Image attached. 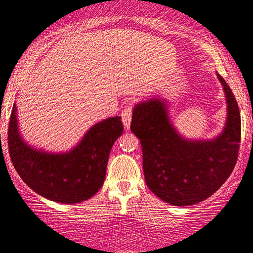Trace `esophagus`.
<instances>
[{"mask_svg":"<svg viewBox=\"0 0 253 253\" xmlns=\"http://www.w3.org/2000/svg\"><path fill=\"white\" fill-rule=\"evenodd\" d=\"M132 113H133V107L132 104H127L125 106V109L121 112V120H123L124 126L126 129H129L130 126V121H132Z\"/></svg>","mask_w":253,"mask_h":253,"instance_id":"obj_1","label":"esophagus"}]
</instances>
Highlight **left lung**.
<instances>
[{
    "mask_svg": "<svg viewBox=\"0 0 253 253\" xmlns=\"http://www.w3.org/2000/svg\"><path fill=\"white\" fill-rule=\"evenodd\" d=\"M227 102L222 132L211 140L187 139L178 132L167 99L135 104L130 129L139 137L147 186L173 206H190L215 193L234 170L241 142V114L234 93L217 74Z\"/></svg>",
    "mask_w": 253,
    "mask_h": 253,
    "instance_id": "8db88e82",
    "label": "left lung"
}]
</instances>
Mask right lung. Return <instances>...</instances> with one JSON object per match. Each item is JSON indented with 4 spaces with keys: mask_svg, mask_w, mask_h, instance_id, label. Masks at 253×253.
<instances>
[{
    "mask_svg": "<svg viewBox=\"0 0 253 253\" xmlns=\"http://www.w3.org/2000/svg\"><path fill=\"white\" fill-rule=\"evenodd\" d=\"M13 103L8 146L13 167L23 181L46 199L77 204L90 199L103 186L113 143L124 132L120 117L107 118L90 127L68 151L50 153L32 147L21 135Z\"/></svg>",
    "mask_w": 253,
    "mask_h": 253,
    "instance_id": "right-lung-1",
    "label": "right lung"
}]
</instances>
